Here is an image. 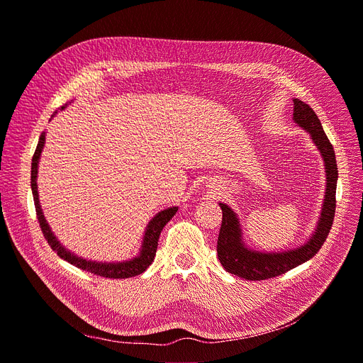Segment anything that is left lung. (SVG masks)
<instances>
[{
	"mask_svg": "<svg viewBox=\"0 0 363 363\" xmlns=\"http://www.w3.org/2000/svg\"><path fill=\"white\" fill-rule=\"evenodd\" d=\"M294 105L295 123L311 134L313 143L317 144V147L321 152L325 162L327 189L320 223L315 235H313L308 240V244H305L303 247L280 254H261L250 251L242 245L239 222L235 213L226 204L220 203L219 206L223 213V219L219 232V239H217V257H219L223 269L228 273H232L245 280H265L277 277L311 259L324 245L333 226L335 214V188L337 178H339L333 144L325 135L320 119L317 113L313 112V109L299 99H294Z\"/></svg>",
	"mask_w": 363,
	"mask_h": 363,
	"instance_id": "left-lung-1",
	"label": "left lung"
}]
</instances>
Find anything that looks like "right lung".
Returning <instances> with one entry per match:
<instances>
[{
  "mask_svg": "<svg viewBox=\"0 0 363 363\" xmlns=\"http://www.w3.org/2000/svg\"><path fill=\"white\" fill-rule=\"evenodd\" d=\"M64 109V108H62ZM45 144V133L40 134L39 137V143L38 147L35 150L33 159H32V175H30V184H32V192H33V201H35V208H36V216H38V222L40 226V230L45 236V239L48 240L50 247L65 261H68L69 264L76 265L77 269H82L84 272L93 273L96 276L101 277H106V279H128V277H134L141 274L143 272H146L149 265L153 262V258L156 255V250H157V242H159V236L162 229L164 228V225L172 219L177 213V207H171L167 210L160 211L159 214L155 216V219L149 223L147 230H146V236H144V242H143V250L140 252V255L131 261L127 262H118V264H106V262H91V261H86L80 257L72 255L71 252H68L67 250H64L58 240L55 239V236L52 235L50 226H48L45 217L42 214V208L39 206V199H38V185H36V175H38V162L43 149Z\"/></svg>",
  "mask_w": 363,
  "mask_h": 363,
  "instance_id": "1",
  "label": "right lung"
}]
</instances>
